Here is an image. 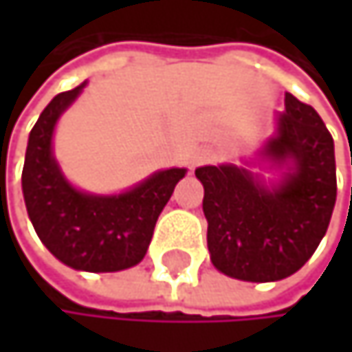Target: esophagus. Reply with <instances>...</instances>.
Segmentation results:
<instances>
[{"mask_svg":"<svg viewBox=\"0 0 352 352\" xmlns=\"http://www.w3.org/2000/svg\"><path fill=\"white\" fill-rule=\"evenodd\" d=\"M212 153L210 151H199V153H195L193 157H191V167H197V165H204V163H208V161H212Z\"/></svg>","mask_w":352,"mask_h":352,"instance_id":"34e87169","label":"esophagus"}]
</instances>
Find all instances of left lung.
<instances>
[{
    "label": "left lung",
    "mask_w": 352,
    "mask_h": 352,
    "mask_svg": "<svg viewBox=\"0 0 352 352\" xmlns=\"http://www.w3.org/2000/svg\"><path fill=\"white\" fill-rule=\"evenodd\" d=\"M256 157L279 177L265 181L232 163L197 167L195 177L204 185L214 267L267 283L300 271L328 230L336 201L334 140L314 107L285 94L275 134Z\"/></svg>",
    "instance_id": "left-lung-1"
}]
</instances>
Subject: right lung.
I'll return each mask as SVG.
<instances>
[{
	"label": "right lung",
	"instance_id": "add662e5",
	"mask_svg": "<svg viewBox=\"0 0 352 352\" xmlns=\"http://www.w3.org/2000/svg\"><path fill=\"white\" fill-rule=\"evenodd\" d=\"M85 85L58 94L40 113L28 138L22 191L38 239L60 263L77 271L113 273L144 258L159 214L187 169L157 171L116 195L77 189L54 159L52 134Z\"/></svg>",
	"mask_w": 352,
	"mask_h": 352
}]
</instances>
